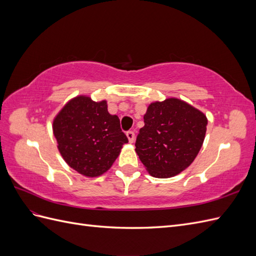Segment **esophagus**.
Wrapping results in <instances>:
<instances>
[{
    "label": "esophagus",
    "mask_w": 256,
    "mask_h": 256,
    "mask_svg": "<svg viewBox=\"0 0 256 256\" xmlns=\"http://www.w3.org/2000/svg\"><path fill=\"white\" fill-rule=\"evenodd\" d=\"M126 136H127V138H128V140H129L130 143H134V140H136V134H134V131H131V130L127 131Z\"/></svg>",
    "instance_id": "34e87169"
}]
</instances>
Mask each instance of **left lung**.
Returning <instances> with one entry per match:
<instances>
[{
    "instance_id": "obj_1",
    "label": "left lung",
    "mask_w": 256,
    "mask_h": 256,
    "mask_svg": "<svg viewBox=\"0 0 256 256\" xmlns=\"http://www.w3.org/2000/svg\"><path fill=\"white\" fill-rule=\"evenodd\" d=\"M144 127L136 152L154 177L180 174L196 159L204 142L206 116L180 99L152 104L144 115Z\"/></svg>"
}]
</instances>
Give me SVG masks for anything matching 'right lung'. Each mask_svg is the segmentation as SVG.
<instances>
[{
	"instance_id": "right-lung-1",
	"label": "right lung",
	"mask_w": 256,
	"mask_h": 256,
	"mask_svg": "<svg viewBox=\"0 0 256 256\" xmlns=\"http://www.w3.org/2000/svg\"><path fill=\"white\" fill-rule=\"evenodd\" d=\"M58 150L67 164L88 177L111 168L128 138L120 118L108 112L106 102L80 96L69 102L53 122Z\"/></svg>"
}]
</instances>
